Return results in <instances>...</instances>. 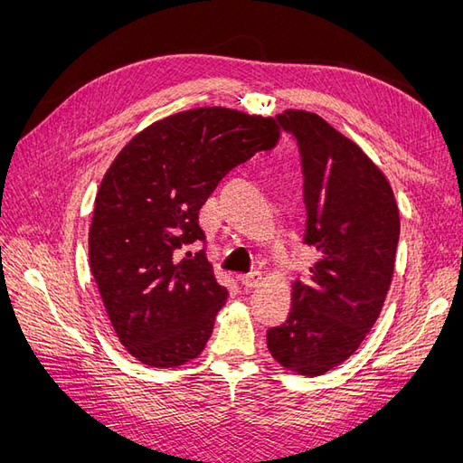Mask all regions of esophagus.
I'll list each match as a JSON object with an SVG mask.
<instances>
[{"label":"esophagus","mask_w":463,"mask_h":463,"mask_svg":"<svg viewBox=\"0 0 463 463\" xmlns=\"http://www.w3.org/2000/svg\"><path fill=\"white\" fill-rule=\"evenodd\" d=\"M260 278H262V274L259 272V270H255V272H249V274H243V276H240V279H241V284L245 286V288H255V286H259V282H260Z\"/></svg>","instance_id":"34e87169"}]
</instances>
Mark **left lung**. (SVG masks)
<instances>
[{
	"label": "left lung",
	"instance_id": "1",
	"mask_svg": "<svg viewBox=\"0 0 463 463\" xmlns=\"http://www.w3.org/2000/svg\"><path fill=\"white\" fill-rule=\"evenodd\" d=\"M298 145L311 274L293 282L284 325L266 332L284 367L318 376L340 365L381 315L394 274L400 214L383 172L354 141L311 111L276 118Z\"/></svg>",
	"mask_w": 463,
	"mask_h": 463
}]
</instances>
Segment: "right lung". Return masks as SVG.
I'll return each instance as SVG.
<instances>
[{"mask_svg": "<svg viewBox=\"0 0 463 463\" xmlns=\"http://www.w3.org/2000/svg\"><path fill=\"white\" fill-rule=\"evenodd\" d=\"M276 119L197 108L152 123L98 189L90 270L119 342L152 367L197 357L228 299L204 250L199 210L235 165L278 141Z\"/></svg>", "mask_w": 463, "mask_h": 463, "instance_id": "right-lung-1", "label": "right lung"}]
</instances>
